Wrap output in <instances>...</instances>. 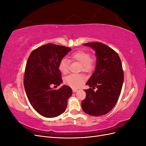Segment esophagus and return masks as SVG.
I'll list each match as a JSON object with an SVG mask.
<instances>
[{"label": "esophagus", "instance_id": "1", "mask_svg": "<svg viewBox=\"0 0 146 146\" xmlns=\"http://www.w3.org/2000/svg\"><path fill=\"white\" fill-rule=\"evenodd\" d=\"M77 91H78L77 89H75V88H73V89H72V91H73L74 92H77Z\"/></svg>", "mask_w": 146, "mask_h": 146}]
</instances>
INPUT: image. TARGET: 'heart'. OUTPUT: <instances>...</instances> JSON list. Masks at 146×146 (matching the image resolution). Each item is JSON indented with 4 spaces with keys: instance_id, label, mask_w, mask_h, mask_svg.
Masks as SVG:
<instances>
[{
    "instance_id": "b5f03b06",
    "label": "heart",
    "mask_w": 146,
    "mask_h": 146,
    "mask_svg": "<svg viewBox=\"0 0 146 146\" xmlns=\"http://www.w3.org/2000/svg\"><path fill=\"white\" fill-rule=\"evenodd\" d=\"M70 61H77L80 63V71L86 73H90L93 71L96 64V58L94 56H90L89 52L85 50H78L69 56V60L64 58L60 61L58 69L63 74L68 73ZM85 80V78L83 75L72 74L66 77L64 82L72 88H77L82 85Z\"/></svg>"
}]
</instances>
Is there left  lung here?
<instances>
[{
  "label": "left lung",
  "mask_w": 146,
  "mask_h": 146,
  "mask_svg": "<svg viewBox=\"0 0 146 146\" xmlns=\"http://www.w3.org/2000/svg\"><path fill=\"white\" fill-rule=\"evenodd\" d=\"M85 45L96 51L97 63L86 83L90 88L85 90L86 96L82 102V107L90 115L102 116L114 108L121 94L123 82L121 61L117 53L105 44L96 42ZM95 87L98 88L96 92L93 90Z\"/></svg>",
  "instance_id": "8db88e82"
}]
</instances>
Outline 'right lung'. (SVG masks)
<instances>
[{
	"mask_svg": "<svg viewBox=\"0 0 146 146\" xmlns=\"http://www.w3.org/2000/svg\"><path fill=\"white\" fill-rule=\"evenodd\" d=\"M71 50L50 43L35 49L29 57L24 74L25 90L30 104L42 116L56 117L67 107L71 88L64 85L56 90L50 86H59L62 83L58 65Z\"/></svg>",
	"mask_w": 146,
	"mask_h": 146,
	"instance_id": "obj_1",
	"label": "right lung"
}]
</instances>
